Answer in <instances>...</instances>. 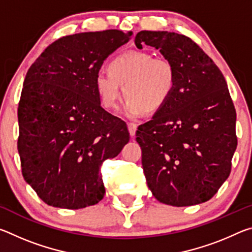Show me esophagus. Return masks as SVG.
Listing matches in <instances>:
<instances>
[{
  "label": "esophagus",
  "mask_w": 252,
  "mask_h": 252,
  "mask_svg": "<svg viewBox=\"0 0 252 252\" xmlns=\"http://www.w3.org/2000/svg\"><path fill=\"white\" fill-rule=\"evenodd\" d=\"M127 130H129V133H130L131 136L135 135L136 125H134V123H127Z\"/></svg>",
  "instance_id": "34e87169"
}]
</instances>
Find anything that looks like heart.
I'll return each mask as SVG.
<instances>
[{"instance_id": "obj_1", "label": "heart", "mask_w": 252, "mask_h": 252, "mask_svg": "<svg viewBox=\"0 0 252 252\" xmlns=\"http://www.w3.org/2000/svg\"><path fill=\"white\" fill-rule=\"evenodd\" d=\"M177 67L171 60L148 52H129L113 58L108 72H97L95 92L106 110L117 108L121 96L126 97L125 112L136 118L143 111L155 113L169 101L177 87Z\"/></svg>"}]
</instances>
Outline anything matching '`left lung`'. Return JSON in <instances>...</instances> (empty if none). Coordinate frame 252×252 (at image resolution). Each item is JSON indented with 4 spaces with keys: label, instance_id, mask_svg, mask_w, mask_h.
<instances>
[{
    "label": "left lung",
    "instance_id": "left-lung-1",
    "mask_svg": "<svg viewBox=\"0 0 252 252\" xmlns=\"http://www.w3.org/2000/svg\"><path fill=\"white\" fill-rule=\"evenodd\" d=\"M134 43L160 50L178 74L169 101L136 131L149 189L170 206L206 202L228 179L237 148L236 110L224 76L183 34L141 31Z\"/></svg>",
    "mask_w": 252,
    "mask_h": 252
}]
</instances>
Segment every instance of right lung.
Listing matches in <instances>:
<instances>
[{
    "instance_id": "obj_1",
    "label": "right lung",
    "mask_w": 252,
    "mask_h": 252,
    "mask_svg": "<svg viewBox=\"0 0 252 252\" xmlns=\"http://www.w3.org/2000/svg\"><path fill=\"white\" fill-rule=\"evenodd\" d=\"M131 35L105 30L63 36L28 70L18 150L24 180L49 206L81 209L104 197L101 165L121 152L130 135L126 122L101 106L94 78Z\"/></svg>"
}]
</instances>
